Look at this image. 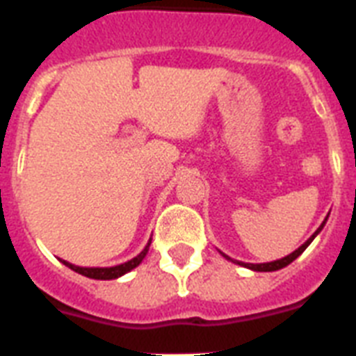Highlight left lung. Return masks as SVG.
<instances>
[{"label":"left lung","mask_w":356,"mask_h":356,"mask_svg":"<svg viewBox=\"0 0 356 356\" xmlns=\"http://www.w3.org/2000/svg\"><path fill=\"white\" fill-rule=\"evenodd\" d=\"M327 218H329V216H327ZM327 218L323 219V223L320 225L318 230H316V232H314L313 236H311V238H309L307 241H305V243L302 245V247H298V248H296V250H294V252H291V254H289V256H285V258L276 259V261H268V263H243V261H238V259L228 258L227 254H223V252H221V254H223V256H225V258H227V259H230V261L238 263V265H241V267L250 268V270H256V273H273V270H280V268L287 267L289 263H293L294 259L298 258L300 254H302L303 250H305V248L309 247V245H311V241H313V239L316 238V236H318L320 232H322V228H323V225H325V221H327Z\"/></svg>","instance_id":"left-lung-1"}]
</instances>
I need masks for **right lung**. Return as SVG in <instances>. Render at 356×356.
Here are the masks:
<instances>
[{
  "instance_id": "1",
  "label": "right lung",
  "mask_w": 356,
  "mask_h": 356,
  "mask_svg": "<svg viewBox=\"0 0 356 356\" xmlns=\"http://www.w3.org/2000/svg\"><path fill=\"white\" fill-rule=\"evenodd\" d=\"M149 245H152V239H149L148 245L144 247V250L138 254V256H135V258L129 259V261H126V263L115 265V267H78V265H73V263L65 261V259H62V263L65 265V267L71 268V270H74V273L86 276V278L115 280V278H120V276H124V274L129 273V270H133L135 267H138V265L143 263V259L146 258V254H148V250H149Z\"/></svg>"
}]
</instances>
